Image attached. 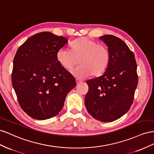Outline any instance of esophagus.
Segmentation results:
<instances>
[{"label":"esophagus","mask_w":154,"mask_h":154,"mask_svg":"<svg viewBox=\"0 0 154 154\" xmlns=\"http://www.w3.org/2000/svg\"><path fill=\"white\" fill-rule=\"evenodd\" d=\"M81 82H82V81H81V80H79V79H76V83H77V85L80 84V83H81Z\"/></svg>","instance_id":"1"}]
</instances>
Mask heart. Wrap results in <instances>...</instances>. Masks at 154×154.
Segmentation results:
<instances>
[{
	"label": "heart",
	"instance_id": "obj_1",
	"mask_svg": "<svg viewBox=\"0 0 154 154\" xmlns=\"http://www.w3.org/2000/svg\"><path fill=\"white\" fill-rule=\"evenodd\" d=\"M71 50L61 48L57 51L56 57L59 63L67 70L79 62V66L73 69L72 73L77 78L90 76L99 77L108 69L111 54L108 48L87 37L74 41Z\"/></svg>",
	"mask_w": 154,
	"mask_h": 154
}]
</instances>
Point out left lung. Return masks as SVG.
Here are the masks:
<instances>
[{
    "mask_svg": "<svg viewBox=\"0 0 154 154\" xmlns=\"http://www.w3.org/2000/svg\"><path fill=\"white\" fill-rule=\"evenodd\" d=\"M99 38L108 46L111 59L101 76L86 81L85 106L95 119L112 122L128 112L138 84L135 55L121 38L106 35Z\"/></svg>",
    "mask_w": 154,
    "mask_h": 154,
    "instance_id": "8db88e82",
    "label": "left lung"
}]
</instances>
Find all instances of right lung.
<instances>
[{"mask_svg": "<svg viewBox=\"0 0 154 154\" xmlns=\"http://www.w3.org/2000/svg\"><path fill=\"white\" fill-rule=\"evenodd\" d=\"M67 43V38L43 32L27 39L17 51L12 85L21 108L31 117L45 120L56 116L76 86L75 78L56 57Z\"/></svg>", "mask_w": 154, "mask_h": 154, "instance_id": "add662e5", "label": "right lung"}]
</instances>
